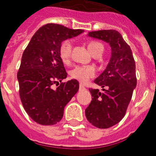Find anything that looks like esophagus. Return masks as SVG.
<instances>
[{
	"label": "esophagus",
	"instance_id": "34e87169",
	"mask_svg": "<svg viewBox=\"0 0 156 156\" xmlns=\"http://www.w3.org/2000/svg\"><path fill=\"white\" fill-rule=\"evenodd\" d=\"M80 91H81V90H84L85 89V87H84V86L82 85V84H80V87H79Z\"/></svg>",
	"mask_w": 156,
	"mask_h": 156
}]
</instances>
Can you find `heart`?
Segmentation results:
<instances>
[{"label":"heart","mask_w":156,"mask_h":156,"mask_svg":"<svg viewBox=\"0 0 156 156\" xmlns=\"http://www.w3.org/2000/svg\"><path fill=\"white\" fill-rule=\"evenodd\" d=\"M88 49L92 55L102 53L104 46L98 41H91L87 44ZM73 51V42L71 40H66L63 41L59 50L60 57L64 64H69L70 62L71 55ZM96 75V69L92 66H82L77 65L71 71L70 76L74 80H76L82 83H87L91 78Z\"/></svg>","instance_id":"obj_1"}]
</instances>
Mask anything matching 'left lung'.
I'll use <instances>...</instances> for the list:
<instances>
[{
  "mask_svg": "<svg viewBox=\"0 0 156 156\" xmlns=\"http://www.w3.org/2000/svg\"><path fill=\"white\" fill-rule=\"evenodd\" d=\"M89 37L106 41L112 48V56L106 69L95 80L102 87L89 88L92 101L85 109L87 119L98 128H108L115 125L125 115L136 87V63L130 46L116 30L89 32Z\"/></svg>",
  "mask_w": 156,
  "mask_h": 156,
  "instance_id": "8db88e82",
  "label": "left lung"
}]
</instances>
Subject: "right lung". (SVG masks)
I'll list each match as a JSON object with an SVG mask.
<instances>
[{
  "mask_svg": "<svg viewBox=\"0 0 156 156\" xmlns=\"http://www.w3.org/2000/svg\"><path fill=\"white\" fill-rule=\"evenodd\" d=\"M83 29L46 24L35 33L23 52L17 73L20 98L27 114L37 123L53 125L63 118L66 104L79 90V82H61L68 76L60 57L62 41ZM61 82L56 90L54 83Z\"/></svg>",
  "mask_w": 156,
  "mask_h": 156,
  "instance_id": "1",
  "label": "right lung"
}]
</instances>
